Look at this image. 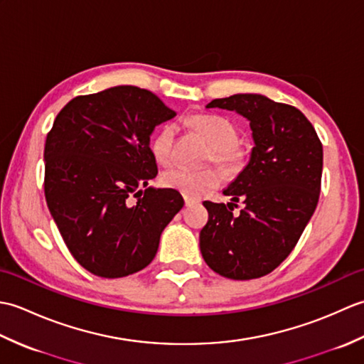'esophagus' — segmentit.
I'll return each instance as SVG.
<instances>
[{
    "label": "esophagus",
    "instance_id": "34e87169",
    "mask_svg": "<svg viewBox=\"0 0 364 364\" xmlns=\"http://www.w3.org/2000/svg\"><path fill=\"white\" fill-rule=\"evenodd\" d=\"M184 203H186V206H191V205H194V203H197V200H194V198H191V197H184Z\"/></svg>",
    "mask_w": 364,
    "mask_h": 364
}]
</instances>
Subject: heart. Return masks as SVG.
Here are the masks:
<instances>
[{
	"label": "heart",
	"instance_id": "heart-1",
	"mask_svg": "<svg viewBox=\"0 0 364 364\" xmlns=\"http://www.w3.org/2000/svg\"><path fill=\"white\" fill-rule=\"evenodd\" d=\"M191 127L202 134L211 145L210 161H214L228 173H237L245 167L249 153L237 144L239 131L231 120L215 114H197L189 119ZM175 127L164 125L151 141V153L159 164L167 166L173 159ZM164 188L181 192L191 198H200L215 189L222 183V173L218 168L189 170L173 167L161 176Z\"/></svg>",
	"mask_w": 364,
	"mask_h": 364
}]
</instances>
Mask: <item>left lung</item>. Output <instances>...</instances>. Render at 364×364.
<instances>
[{
  "mask_svg": "<svg viewBox=\"0 0 364 364\" xmlns=\"http://www.w3.org/2000/svg\"><path fill=\"white\" fill-rule=\"evenodd\" d=\"M206 107L236 111L250 120L255 146L249 164L223 191L231 203L203 202L202 257L222 277H264L288 258L318 206L322 144L297 107L267 97L237 94ZM239 199L245 208L235 216Z\"/></svg>",
  "mask_w": 364,
  "mask_h": 364,
  "instance_id": "left-lung-1",
  "label": "left lung"
}]
</instances>
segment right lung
<instances>
[{"mask_svg":"<svg viewBox=\"0 0 364 364\" xmlns=\"http://www.w3.org/2000/svg\"><path fill=\"white\" fill-rule=\"evenodd\" d=\"M175 115L150 90L117 86L70 100L46 134V205L90 274L120 278L149 266L183 208L178 191L143 188L158 175L150 134Z\"/></svg>","mask_w":364,"mask_h":364,"instance_id":"right-lung-1","label":"right lung"}]
</instances>
